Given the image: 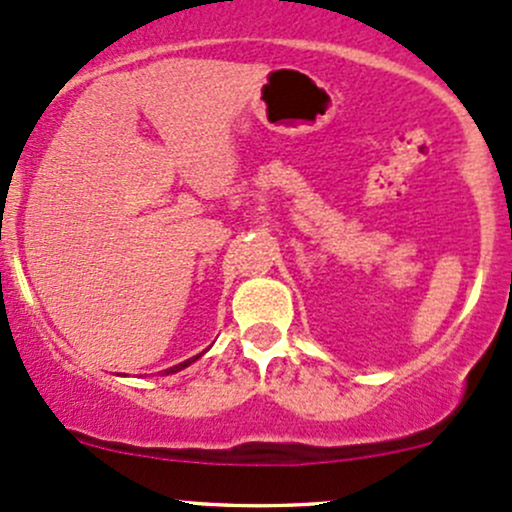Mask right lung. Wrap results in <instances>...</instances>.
I'll return each instance as SVG.
<instances>
[{
  "label": "right lung",
  "instance_id": "1",
  "mask_svg": "<svg viewBox=\"0 0 512 512\" xmlns=\"http://www.w3.org/2000/svg\"><path fill=\"white\" fill-rule=\"evenodd\" d=\"M195 359H200V354H197V356H192V359H188V361H183V364H178V366H173V368H168V371H166V373H175V371H180V368H185V366H190V364H192V361H195Z\"/></svg>",
  "mask_w": 512,
  "mask_h": 512
}]
</instances>
